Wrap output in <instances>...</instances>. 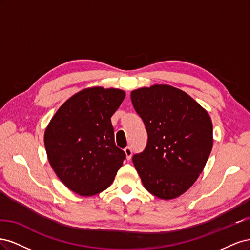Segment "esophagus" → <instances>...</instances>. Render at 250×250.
I'll list each match as a JSON object with an SVG mask.
<instances>
[{
  "instance_id": "34e87169",
  "label": "esophagus",
  "mask_w": 250,
  "mask_h": 250,
  "mask_svg": "<svg viewBox=\"0 0 250 250\" xmlns=\"http://www.w3.org/2000/svg\"><path fill=\"white\" fill-rule=\"evenodd\" d=\"M124 152H125V154H126V158H127L128 161H129L130 158H131V155H132V149H131V147L125 148V149H124Z\"/></svg>"
}]
</instances>
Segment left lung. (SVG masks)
I'll use <instances>...</instances> for the list:
<instances>
[{"mask_svg": "<svg viewBox=\"0 0 250 250\" xmlns=\"http://www.w3.org/2000/svg\"><path fill=\"white\" fill-rule=\"evenodd\" d=\"M135 111L145 124L148 140L132 162L146 190L165 200L192 187L213 147L208 113L183 90L166 84L131 92Z\"/></svg>", "mask_w": 250, "mask_h": 250, "instance_id": "8db88e82", "label": "left lung"}]
</instances>
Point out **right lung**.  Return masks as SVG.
I'll list each match as a JSON object with an SVG mask.
<instances>
[{
  "label": "right lung",
  "mask_w": 250,
  "mask_h": 250,
  "mask_svg": "<svg viewBox=\"0 0 250 250\" xmlns=\"http://www.w3.org/2000/svg\"><path fill=\"white\" fill-rule=\"evenodd\" d=\"M125 98L121 89L92 87L65 101L44 132L51 167L71 191L92 196L107 188L126 154L116 146L110 118Z\"/></svg>",
  "instance_id": "1"
}]
</instances>
